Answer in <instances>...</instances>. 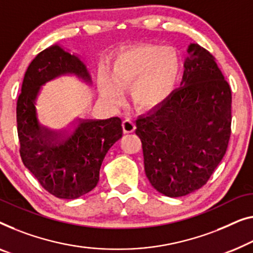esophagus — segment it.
<instances>
[{"label":"esophagus","mask_w":253,"mask_h":253,"mask_svg":"<svg viewBox=\"0 0 253 253\" xmlns=\"http://www.w3.org/2000/svg\"><path fill=\"white\" fill-rule=\"evenodd\" d=\"M122 127H123L124 133H131V132H133L135 129V124L132 120L126 119V120H123V122H122Z\"/></svg>","instance_id":"esophagus-1"}]
</instances>
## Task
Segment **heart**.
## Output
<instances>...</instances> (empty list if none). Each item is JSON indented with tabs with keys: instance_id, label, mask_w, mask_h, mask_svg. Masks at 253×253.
Instances as JSON below:
<instances>
[{
	"instance_id": "heart-1",
	"label": "heart",
	"mask_w": 253,
	"mask_h": 253,
	"mask_svg": "<svg viewBox=\"0 0 253 253\" xmlns=\"http://www.w3.org/2000/svg\"><path fill=\"white\" fill-rule=\"evenodd\" d=\"M180 72V57L173 47L134 46L116 58L112 76L105 71L100 73V93L109 104L119 106L124 98L122 90L131 85L135 105L151 108L170 96Z\"/></svg>"
}]
</instances>
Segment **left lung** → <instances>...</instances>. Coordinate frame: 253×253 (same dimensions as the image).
<instances>
[{"label": "left lung", "mask_w": 253, "mask_h": 253, "mask_svg": "<svg viewBox=\"0 0 253 253\" xmlns=\"http://www.w3.org/2000/svg\"><path fill=\"white\" fill-rule=\"evenodd\" d=\"M187 52L181 86L135 121L145 173L170 197L207 184L232 132V92L215 58L199 44H190Z\"/></svg>", "instance_id": "8db88e82"}]
</instances>
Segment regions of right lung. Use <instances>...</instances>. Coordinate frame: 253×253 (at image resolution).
Masks as SVG:
<instances>
[{"mask_svg":"<svg viewBox=\"0 0 253 253\" xmlns=\"http://www.w3.org/2000/svg\"><path fill=\"white\" fill-rule=\"evenodd\" d=\"M66 73L90 81L82 61L58 45L33 59L18 97L17 130L24 166L51 195L74 200L96 187L104 157L122 137L123 129L120 118L79 119L60 132L41 126L35 107L41 86Z\"/></svg>","mask_w":253,"mask_h":253,"instance_id":"1","label":"right lung"}]
</instances>
